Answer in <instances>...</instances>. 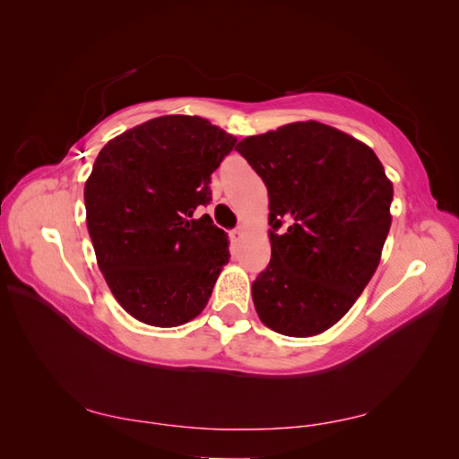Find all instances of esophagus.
I'll return each instance as SVG.
<instances>
[{
	"mask_svg": "<svg viewBox=\"0 0 459 459\" xmlns=\"http://www.w3.org/2000/svg\"><path fill=\"white\" fill-rule=\"evenodd\" d=\"M241 238H243V230L241 228H235V230L230 231V239L231 241H239Z\"/></svg>",
	"mask_w": 459,
	"mask_h": 459,
	"instance_id": "obj_1",
	"label": "esophagus"
}]
</instances>
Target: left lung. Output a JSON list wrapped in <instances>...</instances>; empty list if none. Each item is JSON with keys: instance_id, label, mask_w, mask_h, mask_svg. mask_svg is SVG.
<instances>
[{"instance_id": "8db88e82", "label": "left lung", "mask_w": 459, "mask_h": 459, "mask_svg": "<svg viewBox=\"0 0 459 459\" xmlns=\"http://www.w3.org/2000/svg\"><path fill=\"white\" fill-rule=\"evenodd\" d=\"M238 151L270 197L272 258L253 281L258 317L287 337L324 333L379 266L393 184L368 145L314 120L245 137Z\"/></svg>"}]
</instances>
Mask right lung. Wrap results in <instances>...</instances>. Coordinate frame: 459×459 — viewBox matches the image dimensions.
Instances as JSON below:
<instances>
[{
  "label": "right lung",
  "instance_id": "right-lung-1",
  "mask_svg": "<svg viewBox=\"0 0 459 459\" xmlns=\"http://www.w3.org/2000/svg\"><path fill=\"white\" fill-rule=\"evenodd\" d=\"M235 137L199 117H159L108 142L84 187L97 264L120 307L157 327L199 316L230 262L228 235L193 218Z\"/></svg>",
  "mask_w": 459,
  "mask_h": 459
}]
</instances>
